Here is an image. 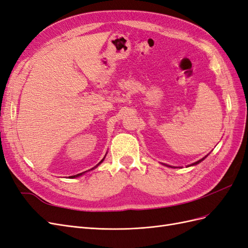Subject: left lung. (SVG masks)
<instances>
[{"label": "left lung", "mask_w": 248, "mask_h": 248, "mask_svg": "<svg viewBox=\"0 0 248 248\" xmlns=\"http://www.w3.org/2000/svg\"><path fill=\"white\" fill-rule=\"evenodd\" d=\"M205 158H206V157H204V158H202L201 160H199V161H197V162H194V163H192V164H191V166H194V164H198V163H200L201 161H202V160H204Z\"/></svg>", "instance_id": "obj_1"}]
</instances>
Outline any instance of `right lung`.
I'll use <instances>...</instances> for the list:
<instances>
[{
	"instance_id": "right-lung-1",
	"label": "right lung",
	"mask_w": 248,
	"mask_h": 248,
	"mask_svg": "<svg viewBox=\"0 0 248 248\" xmlns=\"http://www.w3.org/2000/svg\"><path fill=\"white\" fill-rule=\"evenodd\" d=\"M103 159H104V158H103ZM103 159H102V160H101V161H100V162H99L98 164H97V166H99V164H100V163H101V162L103 161ZM97 166H96V167H97ZM96 167H94V168H96ZM94 168H93V169H94ZM93 169H91V170H93ZM84 172H85V171H84ZM84 172H80V174H78V175H74V176H70L69 178H70V179H73V178H77V177H78V176H81L82 174H84Z\"/></svg>"
}]
</instances>
